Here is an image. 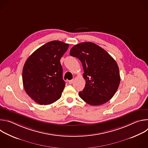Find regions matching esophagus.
Here are the masks:
<instances>
[{
	"instance_id": "34e87169",
	"label": "esophagus",
	"mask_w": 148,
	"mask_h": 148,
	"mask_svg": "<svg viewBox=\"0 0 148 148\" xmlns=\"http://www.w3.org/2000/svg\"><path fill=\"white\" fill-rule=\"evenodd\" d=\"M73 82H74V79H71V80H69V83L70 84H72L73 83Z\"/></svg>"
}]
</instances>
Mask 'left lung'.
<instances>
[{"instance_id":"obj_1","label":"left lung","mask_w":148,"mask_h":148,"mask_svg":"<svg viewBox=\"0 0 148 148\" xmlns=\"http://www.w3.org/2000/svg\"><path fill=\"white\" fill-rule=\"evenodd\" d=\"M70 56L82 63L86 81L79 96L91 105H99L110 100L117 91L121 81L115 60L102 48L91 42L73 46Z\"/></svg>"}]
</instances>
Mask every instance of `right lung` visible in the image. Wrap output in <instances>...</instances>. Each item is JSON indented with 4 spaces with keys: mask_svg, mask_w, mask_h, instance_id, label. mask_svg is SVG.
<instances>
[{
    "mask_svg": "<svg viewBox=\"0 0 148 148\" xmlns=\"http://www.w3.org/2000/svg\"><path fill=\"white\" fill-rule=\"evenodd\" d=\"M69 46L58 40L48 42L26 61L22 73L23 87L36 103L49 105L61 98L66 83L60 60Z\"/></svg>",
    "mask_w": 148,
    "mask_h": 148,
    "instance_id": "add662e5",
    "label": "right lung"
}]
</instances>
